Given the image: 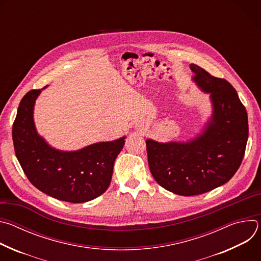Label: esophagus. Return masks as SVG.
<instances>
[{"instance_id": "1", "label": "esophagus", "mask_w": 261, "mask_h": 261, "mask_svg": "<svg viewBox=\"0 0 261 261\" xmlns=\"http://www.w3.org/2000/svg\"><path fill=\"white\" fill-rule=\"evenodd\" d=\"M136 127H137V129H138L139 131H144V130H145V126L143 125V123H139Z\"/></svg>"}]
</instances>
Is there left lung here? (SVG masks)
<instances>
[{"instance_id": "8db88e82", "label": "left lung", "mask_w": 261, "mask_h": 261, "mask_svg": "<svg viewBox=\"0 0 261 261\" xmlns=\"http://www.w3.org/2000/svg\"><path fill=\"white\" fill-rule=\"evenodd\" d=\"M190 68L197 86L211 95V121L187 142L145 141L148 167L156 181L182 196L202 194L227 182L241 166L249 135L247 110L234 88L198 65Z\"/></svg>"}]
</instances>
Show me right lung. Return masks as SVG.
<instances>
[{
    "instance_id": "obj_1",
    "label": "right lung",
    "mask_w": 261,
    "mask_h": 261,
    "mask_svg": "<svg viewBox=\"0 0 261 261\" xmlns=\"http://www.w3.org/2000/svg\"><path fill=\"white\" fill-rule=\"evenodd\" d=\"M40 92L29 91L19 103L12 126L16 158L29 180L41 192L72 203L90 201L107 190L125 137L75 152L55 150L37 134L34 125L33 108Z\"/></svg>"
}]
</instances>
